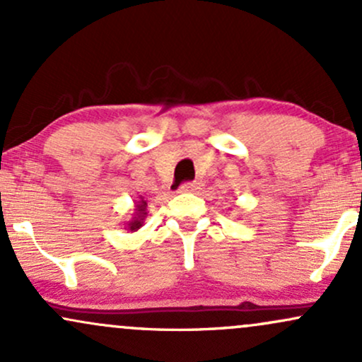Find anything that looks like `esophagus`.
<instances>
[{
	"instance_id": "esophagus-1",
	"label": "esophagus",
	"mask_w": 362,
	"mask_h": 362,
	"mask_svg": "<svg viewBox=\"0 0 362 362\" xmlns=\"http://www.w3.org/2000/svg\"><path fill=\"white\" fill-rule=\"evenodd\" d=\"M197 189H201V184H199V182H189V184H182L178 190H180V192H195Z\"/></svg>"
}]
</instances>
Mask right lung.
Instances as JSON below:
<instances>
[{"instance_id":"add662e5","label":"right lung","mask_w":362,"mask_h":362,"mask_svg":"<svg viewBox=\"0 0 362 362\" xmlns=\"http://www.w3.org/2000/svg\"><path fill=\"white\" fill-rule=\"evenodd\" d=\"M146 207H148V202L144 201V197H141L139 195L138 201L134 202V214H132V218L129 219V221L124 223V230L138 231L139 228L144 224V219H146V216H148Z\"/></svg>"}]
</instances>
